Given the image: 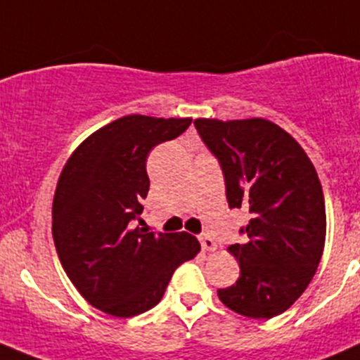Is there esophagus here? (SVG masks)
Instances as JSON below:
<instances>
[{
	"label": "esophagus",
	"instance_id": "34e87169",
	"mask_svg": "<svg viewBox=\"0 0 360 360\" xmlns=\"http://www.w3.org/2000/svg\"><path fill=\"white\" fill-rule=\"evenodd\" d=\"M198 240H200L203 250H209V252L216 250V242H214V238L209 237V235H207V233L200 235V237H198Z\"/></svg>",
	"mask_w": 360,
	"mask_h": 360
}]
</instances>
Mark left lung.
<instances>
[{
  "label": "left lung",
  "mask_w": 360,
  "mask_h": 360,
  "mask_svg": "<svg viewBox=\"0 0 360 360\" xmlns=\"http://www.w3.org/2000/svg\"><path fill=\"white\" fill-rule=\"evenodd\" d=\"M195 127L219 162L230 209L250 214L240 228L245 242L228 248L240 277L217 296L244 317L281 315L308 288L324 250L317 170L294 137L268 120L198 118Z\"/></svg>",
  "instance_id": "obj_1"
}]
</instances>
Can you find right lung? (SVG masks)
<instances>
[{
  "label": "right lung",
  "instance_id": "obj_1",
  "mask_svg": "<svg viewBox=\"0 0 360 360\" xmlns=\"http://www.w3.org/2000/svg\"><path fill=\"white\" fill-rule=\"evenodd\" d=\"M190 123L191 118L123 116L86 137L60 172L53 244L69 281L104 314L127 319L153 308L176 268L200 250L186 231L134 228L150 191L148 155Z\"/></svg>",
  "mask_w": 360,
  "mask_h": 360
}]
</instances>
